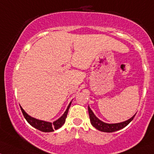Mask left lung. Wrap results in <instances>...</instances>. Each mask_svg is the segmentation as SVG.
<instances>
[{"label": "left lung", "instance_id": "obj_1", "mask_svg": "<svg viewBox=\"0 0 154 154\" xmlns=\"http://www.w3.org/2000/svg\"><path fill=\"white\" fill-rule=\"evenodd\" d=\"M88 113L89 117H90V121L91 124L93 126L96 128V129L99 130V131H103V132H113V131H118V130L123 129V128L126 127L128 124L131 122L134 118V116H133L131 118H129L127 121H123L121 123H117V124H107V123H104L103 121L99 120L96 116L94 115V112L91 110L90 107L88 106Z\"/></svg>", "mask_w": 154, "mask_h": 154}]
</instances>
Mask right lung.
<instances>
[{
  "label": "right lung",
  "instance_id": "obj_1",
  "mask_svg": "<svg viewBox=\"0 0 154 154\" xmlns=\"http://www.w3.org/2000/svg\"><path fill=\"white\" fill-rule=\"evenodd\" d=\"M71 104H72V102L69 103L68 107H67L66 109V111L64 112L63 114L62 115L61 117L59 118L58 120L53 121V122H48V121H42V120H38L35 118L31 117V116H30L28 113L25 112V111L22 108L21 106H20V108H21L22 112H23V116H24L26 121H28L30 124V125H31L33 127L36 128V129L43 131V132H51V131H54L55 129H58L59 128L61 127V126L64 124Z\"/></svg>",
  "mask_w": 154,
  "mask_h": 154
}]
</instances>
